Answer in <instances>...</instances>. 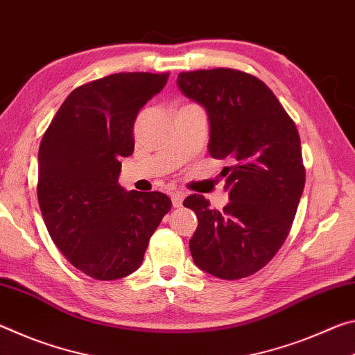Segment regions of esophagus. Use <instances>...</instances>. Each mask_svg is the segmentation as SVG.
<instances>
[{
  "label": "esophagus",
  "instance_id": "1",
  "mask_svg": "<svg viewBox=\"0 0 355 355\" xmlns=\"http://www.w3.org/2000/svg\"><path fill=\"white\" fill-rule=\"evenodd\" d=\"M184 198H185V193L184 191H173L171 193V201H173V206L174 207H181L182 202H184Z\"/></svg>",
  "mask_w": 355,
  "mask_h": 355
}]
</instances>
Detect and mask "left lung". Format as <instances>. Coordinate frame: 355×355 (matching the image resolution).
Masks as SVG:
<instances>
[{"label": "left lung", "mask_w": 355, "mask_h": 355, "mask_svg": "<svg viewBox=\"0 0 355 355\" xmlns=\"http://www.w3.org/2000/svg\"><path fill=\"white\" fill-rule=\"evenodd\" d=\"M178 86L206 108L209 154L234 164L222 171L230 195L223 211L211 209L202 195L184 201L198 218L191 258L223 280L253 275L286 241L304 191L297 127L274 92L250 73L223 67L182 72Z\"/></svg>", "instance_id": "1"}]
</instances>
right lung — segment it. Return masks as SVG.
<instances>
[{"mask_svg": "<svg viewBox=\"0 0 355 355\" xmlns=\"http://www.w3.org/2000/svg\"><path fill=\"white\" fill-rule=\"evenodd\" d=\"M166 80L121 72L80 86L40 141L37 200L46 230L69 263L96 280L133 274L171 209L165 193L118 184L121 157L135 148L137 114Z\"/></svg>", "mask_w": 355, "mask_h": 355, "instance_id": "obj_1", "label": "right lung"}]
</instances>
